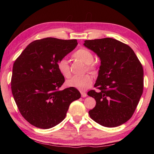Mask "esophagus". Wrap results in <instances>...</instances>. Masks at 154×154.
<instances>
[{"label": "esophagus", "instance_id": "obj_1", "mask_svg": "<svg viewBox=\"0 0 154 154\" xmlns=\"http://www.w3.org/2000/svg\"><path fill=\"white\" fill-rule=\"evenodd\" d=\"M81 97H87V93L85 92H84V91H81Z\"/></svg>", "mask_w": 154, "mask_h": 154}]
</instances>
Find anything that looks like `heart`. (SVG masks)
I'll list each match as a JSON object with an SVG mask.
<instances>
[{
    "mask_svg": "<svg viewBox=\"0 0 154 154\" xmlns=\"http://www.w3.org/2000/svg\"><path fill=\"white\" fill-rule=\"evenodd\" d=\"M74 59L82 61L85 63V71L95 73L97 65L93 62L94 56L91 52L86 48H80L75 51L73 55ZM57 67L59 72L65 78H68L71 75L70 67L66 59L62 58L57 63ZM93 81V77L89 73L83 76H73L66 81V85L69 87L76 88L78 89L84 90L89 88Z\"/></svg>",
    "mask_w": 154,
    "mask_h": 154,
    "instance_id": "b5f03b06",
    "label": "heart"
}]
</instances>
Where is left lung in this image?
Masks as SVG:
<instances>
[{"instance_id":"obj_1","label":"left lung","mask_w":154,"mask_h":154,"mask_svg":"<svg viewBox=\"0 0 154 154\" xmlns=\"http://www.w3.org/2000/svg\"><path fill=\"white\" fill-rule=\"evenodd\" d=\"M84 45L101 61L94 85L98 91L87 93L96 100L89 116L103 126H119L132 116L142 94V65L129 45L115 39L85 40Z\"/></svg>"}]
</instances>
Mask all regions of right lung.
Wrapping results in <instances>:
<instances>
[{
  "label": "right lung",
  "instance_id": "1",
  "mask_svg": "<svg viewBox=\"0 0 154 154\" xmlns=\"http://www.w3.org/2000/svg\"><path fill=\"white\" fill-rule=\"evenodd\" d=\"M77 45V40L43 38L31 42L15 60L12 93L20 112L32 125L42 129L56 126L70 104L81 97L75 88L60 90L65 78L57 67Z\"/></svg>",
  "mask_w": 154,
  "mask_h": 154
}]
</instances>
